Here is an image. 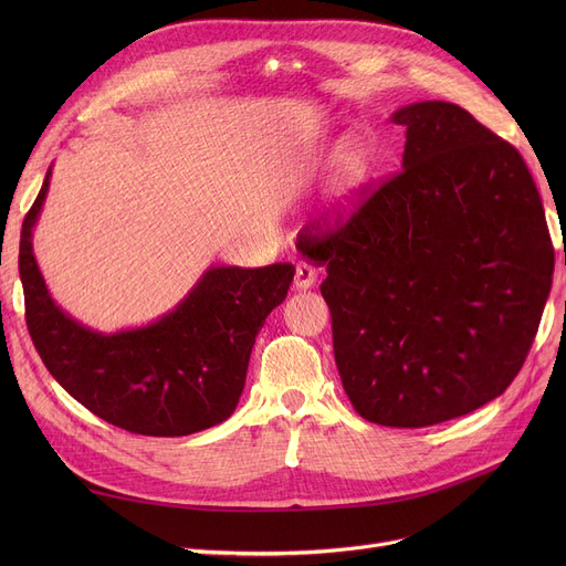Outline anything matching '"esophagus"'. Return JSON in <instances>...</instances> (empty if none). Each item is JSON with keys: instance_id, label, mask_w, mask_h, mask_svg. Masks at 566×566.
I'll use <instances>...</instances> for the list:
<instances>
[{"instance_id": "obj_1", "label": "esophagus", "mask_w": 566, "mask_h": 566, "mask_svg": "<svg viewBox=\"0 0 566 566\" xmlns=\"http://www.w3.org/2000/svg\"><path fill=\"white\" fill-rule=\"evenodd\" d=\"M316 277H318L316 268H314V265H310V263H305V261H301L298 265H295V277H293V286L298 289V291L312 289V286L316 284Z\"/></svg>"}]
</instances>
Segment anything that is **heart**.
Returning <instances> with one entry per match:
<instances>
[{
	"instance_id": "1",
	"label": "heart",
	"mask_w": 566,
	"mask_h": 566,
	"mask_svg": "<svg viewBox=\"0 0 566 566\" xmlns=\"http://www.w3.org/2000/svg\"><path fill=\"white\" fill-rule=\"evenodd\" d=\"M369 174V156L367 148L358 139H344L335 148L331 160V184L333 199L337 208H346L353 203L363 190Z\"/></svg>"
}]
</instances>
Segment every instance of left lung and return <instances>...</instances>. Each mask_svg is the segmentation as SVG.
Masks as SVG:
<instances>
[{"instance_id": "1", "label": "left lung", "mask_w": 566, "mask_h": 566, "mask_svg": "<svg viewBox=\"0 0 566 566\" xmlns=\"http://www.w3.org/2000/svg\"><path fill=\"white\" fill-rule=\"evenodd\" d=\"M390 118L406 128L401 169L301 252L328 271L321 293L353 408L420 429L510 388L551 293L553 245L510 142L444 101Z\"/></svg>"}]
</instances>
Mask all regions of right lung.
I'll list each match as a JSON object with an SVG mask.
<instances>
[{
    "label": "right lung",
    "mask_w": 566,
    "mask_h": 566,
    "mask_svg": "<svg viewBox=\"0 0 566 566\" xmlns=\"http://www.w3.org/2000/svg\"><path fill=\"white\" fill-rule=\"evenodd\" d=\"M50 176L22 222L18 256L27 328L48 371L84 408L130 433L176 438L224 422L243 395L254 339L284 303L295 268L211 265L158 321L112 335L92 331L52 301L34 256Z\"/></svg>",
    "instance_id": "right-lung-1"
}]
</instances>
